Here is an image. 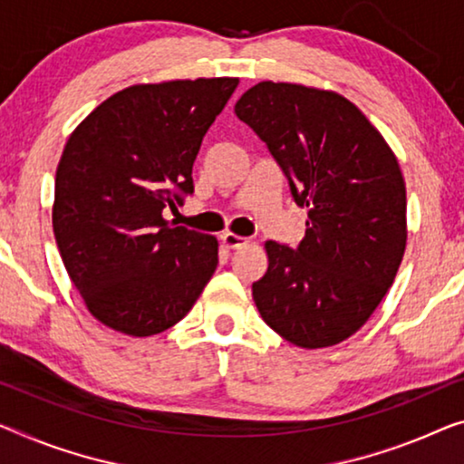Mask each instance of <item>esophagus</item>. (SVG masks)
<instances>
[{
  "mask_svg": "<svg viewBox=\"0 0 464 464\" xmlns=\"http://www.w3.org/2000/svg\"><path fill=\"white\" fill-rule=\"evenodd\" d=\"M246 242L248 240L245 237H238V234H232V232L222 234V245L226 248H240V246H245Z\"/></svg>",
  "mask_w": 464,
  "mask_h": 464,
  "instance_id": "1",
  "label": "esophagus"
}]
</instances>
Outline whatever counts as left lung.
Returning <instances> with one entry per match:
<instances>
[{"instance_id":"left-lung-1","label":"left lung","mask_w":464,"mask_h":464,"mask_svg":"<svg viewBox=\"0 0 464 464\" xmlns=\"http://www.w3.org/2000/svg\"><path fill=\"white\" fill-rule=\"evenodd\" d=\"M234 111L309 209L296 248L266 242L269 267L253 284L256 309L290 344H340L365 325L401 267L406 188L396 155L365 113L334 91L263 81Z\"/></svg>"}]
</instances>
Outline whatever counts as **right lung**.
<instances>
[{
    "instance_id": "obj_1",
    "label": "right lung",
    "mask_w": 464,
    "mask_h": 464,
    "mask_svg": "<svg viewBox=\"0 0 464 464\" xmlns=\"http://www.w3.org/2000/svg\"><path fill=\"white\" fill-rule=\"evenodd\" d=\"M238 78L134 84L97 105L63 147L53 234L91 315L153 336L192 309L218 267L216 237L169 226L192 163Z\"/></svg>"
}]
</instances>
